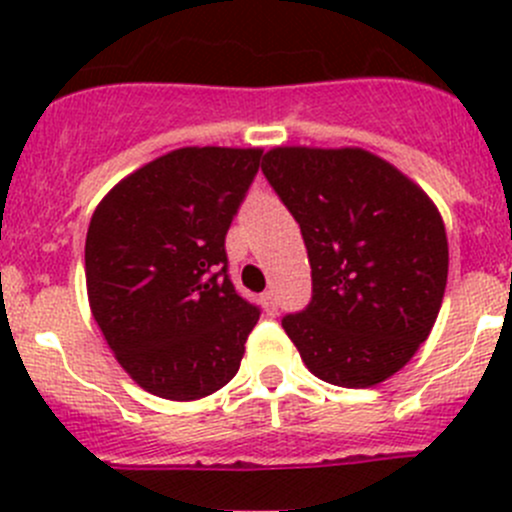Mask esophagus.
Segmentation results:
<instances>
[{
	"label": "esophagus",
	"mask_w": 512,
	"mask_h": 512,
	"mask_svg": "<svg viewBox=\"0 0 512 512\" xmlns=\"http://www.w3.org/2000/svg\"><path fill=\"white\" fill-rule=\"evenodd\" d=\"M262 302H265V309L270 314L277 312V292L275 289H267L265 294H262Z\"/></svg>",
	"instance_id": "obj_1"
}]
</instances>
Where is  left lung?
<instances>
[{
    "label": "left lung",
    "instance_id": "8db88e82",
    "mask_svg": "<svg viewBox=\"0 0 512 512\" xmlns=\"http://www.w3.org/2000/svg\"><path fill=\"white\" fill-rule=\"evenodd\" d=\"M262 173L299 223L312 302L282 319L317 379L369 389L404 369L436 324L448 240L436 203L364 148L277 146Z\"/></svg>",
    "mask_w": 512,
    "mask_h": 512
}]
</instances>
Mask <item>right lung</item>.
<instances>
[{
	"label": "right lung",
	"instance_id": "right-lung-1",
	"mask_svg": "<svg viewBox=\"0 0 512 512\" xmlns=\"http://www.w3.org/2000/svg\"><path fill=\"white\" fill-rule=\"evenodd\" d=\"M260 156L262 148H175L118 180L91 215V314L148 394L203 399L240 369L260 309L227 280L225 235Z\"/></svg>",
	"mask_w": 512,
	"mask_h": 512
}]
</instances>
